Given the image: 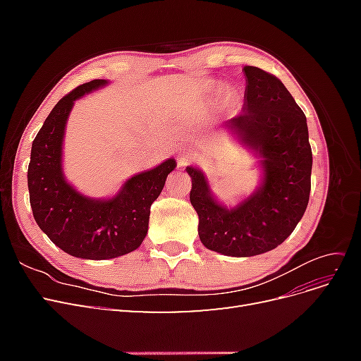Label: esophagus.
<instances>
[{"mask_svg":"<svg viewBox=\"0 0 361 361\" xmlns=\"http://www.w3.org/2000/svg\"><path fill=\"white\" fill-rule=\"evenodd\" d=\"M191 159H192V152L191 150H187V149L180 150V154L178 157L179 167H185V166H187V164L191 162Z\"/></svg>","mask_w":361,"mask_h":361,"instance_id":"34e87169","label":"esophagus"}]
</instances>
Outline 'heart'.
I'll return each instance as SVG.
<instances>
[{
    "label": "heart",
    "instance_id": "heart-1",
    "mask_svg": "<svg viewBox=\"0 0 361 361\" xmlns=\"http://www.w3.org/2000/svg\"><path fill=\"white\" fill-rule=\"evenodd\" d=\"M218 87H220V85H218L216 82H207L206 84V90L207 92H218ZM223 99L226 101V102H228V101H231L232 99V94H231V92H223Z\"/></svg>",
    "mask_w": 361,
    "mask_h": 361
}]
</instances>
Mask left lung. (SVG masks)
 <instances>
[{"label": "left lung", "instance_id": "obj_1", "mask_svg": "<svg viewBox=\"0 0 361 361\" xmlns=\"http://www.w3.org/2000/svg\"><path fill=\"white\" fill-rule=\"evenodd\" d=\"M243 114L224 129L259 157V187L235 206L212 194L206 174L192 166L191 204L199 215L202 244L233 257L257 256L274 250L293 232L310 195L312 147L307 118L277 76L245 66Z\"/></svg>", "mask_w": 361, "mask_h": 361}]
</instances>
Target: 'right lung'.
<instances>
[{
    "label": "right lung",
    "mask_w": 361,
    "mask_h": 361,
    "mask_svg": "<svg viewBox=\"0 0 361 361\" xmlns=\"http://www.w3.org/2000/svg\"><path fill=\"white\" fill-rule=\"evenodd\" d=\"M108 84L93 80L76 87L52 108L31 146L30 204L37 226L64 253L105 260L137 250L147 235L150 206L161 194L176 161L134 174L108 199L84 195L66 180L63 141L75 101Z\"/></svg>",
    "instance_id": "right-lung-1"
}]
</instances>
